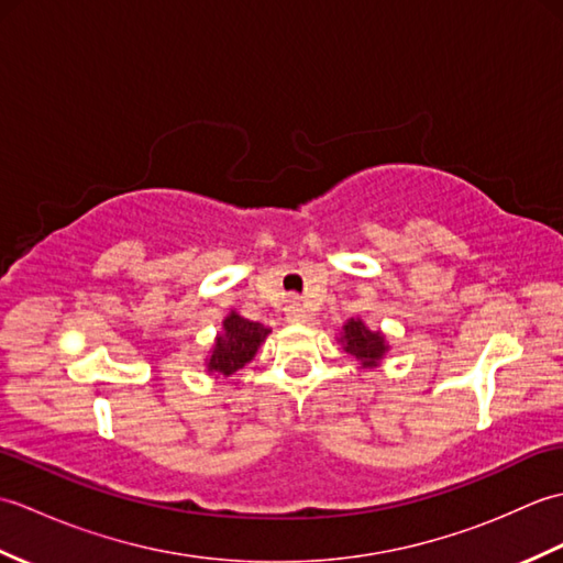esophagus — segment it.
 Returning a JSON list of instances; mask_svg holds the SVG:
<instances>
[{"label": "esophagus", "mask_w": 563, "mask_h": 563, "mask_svg": "<svg viewBox=\"0 0 563 563\" xmlns=\"http://www.w3.org/2000/svg\"><path fill=\"white\" fill-rule=\"evenodd\" d=\"M307 319H309V314L302 307V302L297 300V297H290L288 307H285V321H290V324H302V321H307Z\"/></svg>", "instance_id": "obj_1"}]
</instances>
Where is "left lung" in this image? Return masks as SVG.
I'll use <instances>...</instances> for the list:
<instances>
[{
  "label": "left lung",
  "mask_w": 563,
  "mask_h": 563,
  "mask_svg": "<svg viewBox=\"0 0 563 563\" xmlns=\"http://www.w3.org/2000/svg\"><path fill=\"white\" fill-rule=\"evenodd\" d=\"M339 343L343 345L345 353H351L355 357L357 365L363 369L377 367L389 353V343L385 333L369 329L361 317H351L345 321L341 327Z\"/></svg>",
  "instance_id": "left-lung-1"
}]
</instances>
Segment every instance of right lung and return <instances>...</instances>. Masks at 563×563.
<instances>
[{
    "label": "right lung",
    "instance_id": "right-lung-1",
    "mask_svg": "<svg viewBox=\"0 0 563 563\" xmlns=\"http://www.w3.org/2000/svg\"><path fill=\"white\" fill-rule=\"evenodd\" d=\"M271 329H266L258 321H249L234 309L222 319V329L206 357V367L210 375H224L230 377L236 369H242L246 363L256 357L258 349L266 341Z\"/></svg>",
    "mask_w": 563,
    "mask_h": 563
}]
</instances>
